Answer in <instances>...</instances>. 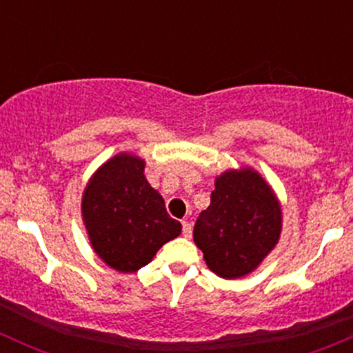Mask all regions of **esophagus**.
Segmentation results:
<instances>
[{
    "instance_id": "esophagus-1",
    "label": "esophagus",
    "mask_w": 353,
    "mask_h": 353,
    "mask_svg": "<svg viewBox=\"0 0 353 353\" xmlns=\"http://www.w3.org/2000/svg\"><path fill=\"white\" fill-rule=\"evenodd\" d=\"M183 236L186 239H191V236H193V227H191V222H188V220H183Z\"/></svg>"
}]
</instances>
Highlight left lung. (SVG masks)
<instances>
[{
	"label": "left lung",
	"instance_id": "8db88e82",
	"mask_svg": "<svg viewBox=\"0 0 353 353\" xmlns=\"http://www.w3.org/2000/svg\"><path fill=\"white\" fill-rule=\"evenodd\" d=\"M282 205L268 181L252 167L215 177L212 201L194 225V243L206 266L234 280L254 272L279 244Z\"/></svg>",
	"mask_w": 353,
	"mask_h": 353
}]
</instances>
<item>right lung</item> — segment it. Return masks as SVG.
<instances>
[{
    "instance_id": "add662e5",
    "label": "right lung",
    "mask_w": 353,
    "mask_h": 353,
    "mask_svg": "<svg viewBox=\"0 0 353 353\" xmlns=\"http://www.w3.org/2000/svg\"><path fill=\"white\" fill-rule=\"evenodd\" d=\"M81 220L95 254L119 273L147 266L183 230L145 177V160L126 152L90 176L81 194Z\"/></svg>"
}]
</instances>
